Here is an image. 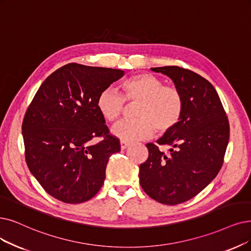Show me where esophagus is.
<instances>
[{
  "label": "esophagus",
  "instance_id": "esophagus-1",
  "mask_svg": "<svg viewBox=\"0 0 251 251\" xmlns=\"http://www.w3.org/2000/svg\"><path fill=\"white\" fill-rule=\"evenodd\" d=\"M128 145H129V143L126 142V141H124V140H122V141H120V149H122V150L126 149L128 147Z\"/></svg>",
  "mask_w": 251,
  "mask_h": 251
}]
</instances>
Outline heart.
Wrapping results in <instances>:
<instances>
[{
  "label": "heart",
  "mask_w": 251,
  "mask_h": 251,
  "mask_svg": "<svg viewBox=\"0 0 251 251\" xmlns=\"http://www.w3.org/2000/svg\"><path fill=\"white\" fill-rule=\"evenodd\" d=\"M124 96L113 88H105L97 99V108L109 123L115 122L125 112L126 101L138 103L137 118L123 120L111 129L116 138L136 141L151 137L155 129L165 134L177 126L183 113V97L177 88L165 85L160 78L148 73L137 74L122 84Z\"/></svg>",
  "instance_id": "b5f03b06"
}]
</instances>
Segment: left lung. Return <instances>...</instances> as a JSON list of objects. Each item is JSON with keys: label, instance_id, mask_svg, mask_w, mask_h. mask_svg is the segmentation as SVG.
Wrapping results in <instances>:
<instances>
[{"label": "left lung", "instance_id": "left-lung-1", "mask_svg": "<svg viewBox=\"0 0 251 251\" xmlns=\"http://www.w3.org/2000/svg\"><path fill=\"white\" fill-rule=\"evenodd\" d=\"M171 78L183 97L181 119L156 143H147L148 158L140 165V184L158 203L177 205L197 196L212 181L224 163L229 126L220 99L208 80L177 66L151 68Z\"/></svg>", "mask_w": 251, "mask_h": 251}]
</instances>
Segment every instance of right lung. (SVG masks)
Masks as SVG:
<instances>
[{"instance_id":"1","label":"right lung","mask_w":251,"mask_h":251,"mask_svg":"<svg viewBox=\"0 0 251 251\" xmlns=\"http://www.w3.org/2000/svg\"><path fill=\"white\" fill-rule=\"evenodd\" d=\"M124 75L123 70L68 64L44 80L27 108L23 123L27 167L59 201L83 203L101 189L109 157L120 145L109 135L97 99ZM96 136L103 140L92 145Z\"/></svg>"}]
</instances>
